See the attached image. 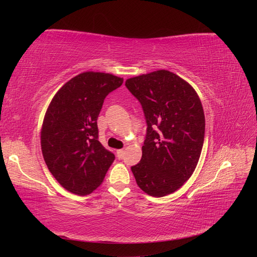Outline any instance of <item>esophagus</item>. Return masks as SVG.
I'll list each match as a JSON object with an SVG mask.
<instances>
[{
	"label": "esophagus",
	"mask_w": 257,
	"mask_h": 257,
	"mask_svg": "<svg viewBox=\"0 0 257 257\" xmlns=\"http://www.w3.org/2000/svg\"><path fill=\"white\" fill-rule=\"evenodd\" d=\"M124 151L123 149H120V150H116V157H118L119 159H122L123 158V155H124Z\"/></svg>",
	"instance_id": "34e87169"
}]
</instances>
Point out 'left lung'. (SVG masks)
Listing matches in <instances>:
<instances>
[{"mask_svg": "<svg viewBox=\"0 0 257 257\" xmlns=\"http://www.w3.org/2000/svg\"><path fill=\"white\" fill-rule=\"evenodd\" d=\"M125 85L142 104L148 125L142 160L131 169L145 193L163 197L196 168L205 137L203 106L190 83L165 69L133 77Z\"/></svg>", "mask_w": 257, "mask_h": 257, "instance_id": "obj_1", "label": "left lung"}]
</instances>
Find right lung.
I'll return each instance as SVG.
<instances>
[{
	"label": "right lung",
	"mask_w": 257,
	"mask_h": 257,
	"mask_svg": "<svg viewBox=\"0 0 257 257\" xmlns=\"http://www.w3.org/2000/svg\"><path fill=\"white\" fill-rule=\"evenodd\" d=\"M123 83L106 73L84 72L53 96L41 132L49 172L69 192L88 195L102 184L114 154L98 142L97 118L105 97Z\"/></svg>",
	"instance_id": "add662e5"
}]
</instances>
